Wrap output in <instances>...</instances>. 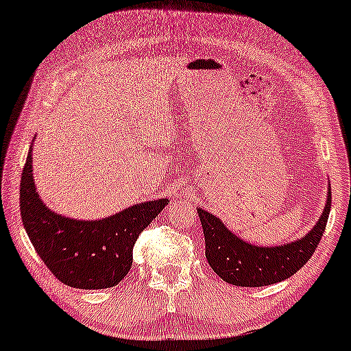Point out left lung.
<instances>
[{
    "mask_svg": "<svg viewBox=\"0 0 351 351\" xmlns=\"http://www.w3.org/2000/svg\"><path fill=\"white\" fill-rule=\"evenodd\" d=\"M332 193L328 186L327 202L315 226L301 239L274 247H258L237 237L221 219L197 206L206 240V258L214 273L229 285L260 288L288 280L309 261L322 239Z\"/></svg>",
    "mask_w": 351,
    "mask_h": 351,
    "instance_id": "obj_1",
    "label": "left lung"
}]
</instances>
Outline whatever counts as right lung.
Returning a JSON list of instances; mask_svg holds the SVG:
<instances>
[{
    "mask_svg": "<svg viewBox=\"0 0 351 351\" xmlns=\"http://www.w3.org/2000/svg\"><path fill=\"white\" fill-rule=\"evenodd\" d=\"M24 229L53 276L77 289H106L124 280L132 267L138 234L162 213L167 197L134 204L98 221L70 219L40 199L32 176V145L21 176Z\"/></svg>",
    "mask_w": 351,
    "mask_h": 351,
    "instance_id": "1",
    "label": "right lung"
}]
</instances>
